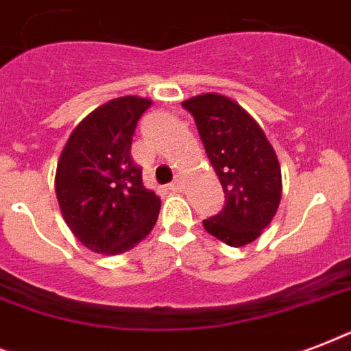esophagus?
<instances>
[{
  "label": "esophagus",
  "mask_w": 351,
  "mask_h": 351,
  "mask_svg": "<svg viewBox=\"0 0 351 351\" xmlns=\"http://www.w3.org/2000/svg\"><path fill=\"white\" fill-rule=\"evenodd\" d=\"M169 189H171V191H182V189H184V180H182L180 175L176 176L175 180L171 182Z\"/></svg>",
  "instance_id": "obj_1"
}]
</instances>
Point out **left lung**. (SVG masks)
<instances>
[{
    "label": "left lung",
    "mask_w": 351,
    "mask_h": 351,
    "mask_svg": "<svg viewBox=\"0 0 351 351\" xmlns=\"http://www.w3.org/2000/svg\"><path fill=\"white\" fill-rule=\"evenodd\" d=\"M182 106L195 118L226 195L224 209L204 220V228L233 247L250 244L269 226L282 197L275 149L261 125L228 96L208 93Z\"/></svg>",
    "instance_id": "1"
}]
</instances>
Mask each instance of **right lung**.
I'll return each mask as SVG.
<instances>
[{
    "label": "right lung",
    "mask_w": 351,
    "mask_h": 351,
    "mask_svg": "<svg viewBox=\"0 0 351 351\" xmlns=\"http://www.w3.org/2000/svg\"><path fill=\"white\" fill-rule=\"evenodd\" d=\"M151 106L140 96L107 101L80 121L60 154L54 187L63 220L95 253H125L156 224L160 198L131 156L136 123Z\"/></svg>",
    "instance_id": "add662e5"
}]
</instances>
